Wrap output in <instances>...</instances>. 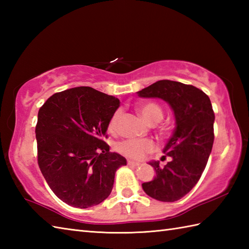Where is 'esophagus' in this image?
Here are the masks:
<instances>
[{"label":"esophagus","instance_id":"esophagus-1","mask_svg":"<svg viewBox=\"0 0 249 249\" xmlns=\"http://www.w3.org/2000/svg\"><path fill=\"white\" fill-rule=\"evenodd\" d=\"M127 163L129 166H134V167H137V166H139L140 163L139 162H136V161H134V160H128L127 161Z\"/></svg>","mask_w":249,"mask_h":249}]
</instances>
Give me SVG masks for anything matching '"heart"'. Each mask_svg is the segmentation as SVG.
<instances>
[{"mask_svg": "<svg viewBox=\"0 0 249 249\" xmlns=\"http://www.w3.org/2000/svg\"><path fill=\"white\" fill-rule=\"evenodd\" d=\"M138 111L149 124H156L162 120L163 111L160 105L156 103H144L138 106ZM122 111L116 110L111 116L109 121V128L115 130L118 127ZM116 149L122 154L134 158V160H141L147 153L155 150L154 141L151 139H127L120 142Z\"/></svg>", "mask_w": 249, "mask_h": 249, "instance_id": "1", "label": "heart"}]
</instances>
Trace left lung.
Returning <instances> with one entry per match:
<instances>
[{"label": "left lung", "instance_id": "8db88e82", "mask_svg": "<svg viewBox=\"0 0 249 249\" xmlns=\"http://www.w3.org/2000/svg\"><path fill=\"white\" fill-rule=\"evenodd\" d=\"M137 93L143 98L165 100L173 111L176 128L162 150L171 160L163 168L160 161H150L156 174L153 181L142 184V188L153 199L174 202L198 183L212 152V104L198 88L171 80H160Z\"/></svg>", "mask_w": 249, "mask_h": 249}]
</instances>
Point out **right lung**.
Instances as JSON below:
<instances>
[{"label": "right lung", "instance_id": "1", "mask_svg": "<svg viewBox=\"0 0 249 249\" xmlns=\"http://www.w3.org/2000/svg\"><path fill=\"white\" fill-rule=\"evenodd\" d=\"M120 100L89 87L55 93L38 111L37 161L57 198L88 209L109 197L125 157L104 141Z\"/></svg>", "mask_w": 249, "mask_h": 249}]
</instances>
